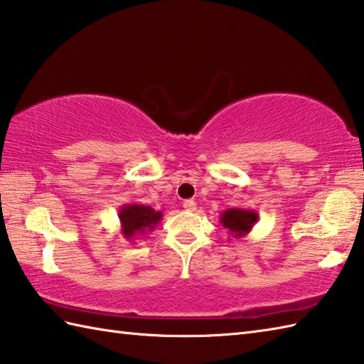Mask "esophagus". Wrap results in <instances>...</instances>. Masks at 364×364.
Listing matches in <instances>:
<instances>
[{
    "instance_id": "34e87169",
    "label": "esophagus",
    "mask_w": 364,
    "mask_h": 364,
    "mask_svg": "<svg viewBox=\"0 0 364 364\" xmlns=\"http://www.w3.org/2000/svg\"><path fill=\"white\" fill-rule=\"evenodd\" d=\"M183 208H184V210H186V211H196L197 210V203L194 202V200H184V202H183Z\"/></svg>"
}]
</instances>
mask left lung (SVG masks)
I'll use <instances>...</instances> for the list:
<instances>
[{
  "instance_id": "8db88e82",
  "label": "left lung",
  "mask_w": 364,
  "mask_h": 364,
  "mask_svg": "<svg viewBox=\"0 0 364 364\" xmlns=\"http://www.w3.org/2000/svg\"><path fill=\"white\" fill-rule=\"evenodd\" d=\"M219 220L231 236L239 239L250 233L255 223L258 222V213L245 208H230L220 214Z\"/></svg>"
}]
</instances>
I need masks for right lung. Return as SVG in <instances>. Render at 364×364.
Returning <instances> with one entry per match:
<instances>
[{
  "instance_id": "1",
  "label": "right lung",
  "mask_w": 364,
  "mask_h": 364,
  "mask_svg": "<svg viewBox=\"0 0 364 364\" xmlns=\"http://www.w3.org/2000/svg\"><path fill=\"white\" fill-rule=\"evenodd\" d=\"M119 219L123 237L129 242H136V236H144L154 230L162 219V213L146 205L127 203L119 210Z\"/></svg>"
}]
</instances>
